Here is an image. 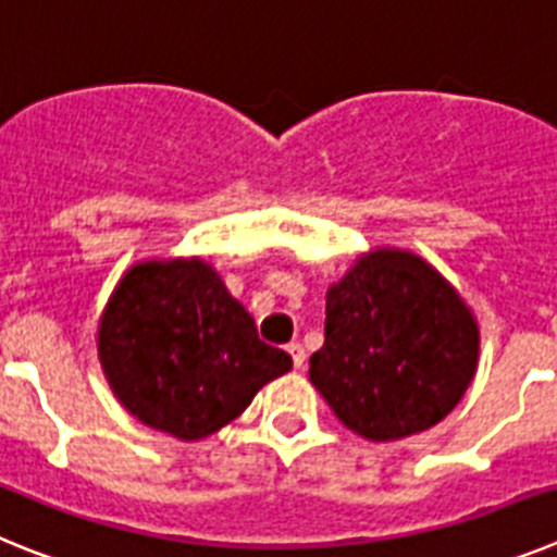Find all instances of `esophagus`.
<instances>
[{
  "label": "esophagus",
  "instance_id": "34e87169",
  "mask_svg": "<svg viewBox=\"0 0 557 557\" xmlns=\"http://www.w3.org/2000/svg\"><path fill=\"white\" fill-rule=\"evenodd\" d=\"M287 354H289V357H293V368H295V371H301L304 359H307V351H304L301 343H289Z\"/></svg>",
  "mask_w": 557,
  "mask_h": 557
}]
</instances>
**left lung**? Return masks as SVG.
<instances>
[{
  "mask_svg": "<svg viewBox=\"0 0 557 557\" xmlns=\"http://www.w3.org/2000/svg\"><path fill=\"white\" fill-rule=\"evenodd\" d=\"M480 326L412 250L373 248L326 289V339L309 382L351 432L387 444L444 421L469 391Z\"/></svg>",
  "mask_w": 557,
  "mask_h": 557,
  "instance_id": "left-lung-1",
  "label": "left lung"
}]
</instances>
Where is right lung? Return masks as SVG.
Returning <instances> with one entry per match:
<instances>
[{
	"instance_id": "right-lung-1",
	"label": "right lung",
	"mask_w": 557,
	"mask_h": 557,
	"mask_svg": "<svg viewBox=\"0 0 557 557\" xmlns=\"http://www.w3.org/2000/svg\"><path fill=\"white\" fill-rule=\"evenodd\" d=\"M97 357L120 405L178 441L220 432L293 368L200 256L133 264L100 314Z\"/></svg>"
}]
</instances>
